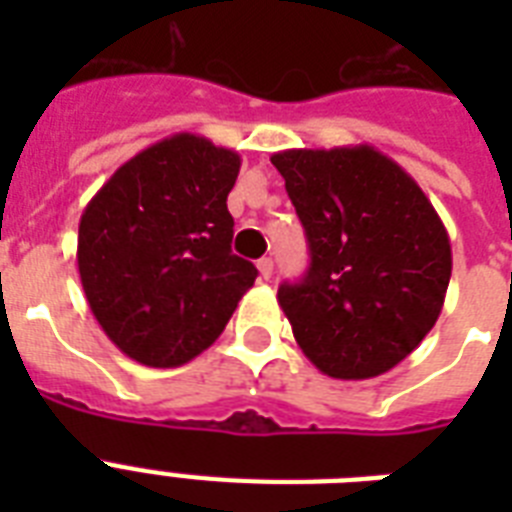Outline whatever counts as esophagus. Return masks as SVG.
Returning <instances> with one entry per match:
<instances>
[{
  "label": "esophagus",
  "instance_id": "34e87169",
  "mask_svg": "<svg viewBox=\"0 0 512 512\" xmlns=\"http://www.w3.org/2000/svg\"><path fill=\"white\" fill-rule=\"evenodd\" d=\"M257 271H260V276H263V279H271V276H273V260H271V257H260V260H257Z\"/></svg>",
  "mask_w": 512,
  "mask_h": 512
}]
</instances>
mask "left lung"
Segmentation results:
<instances>
[{"mask_svg": "<svg viewBox=\"0 0 512 512\" xmlns=\"http://www.w3.org/2000/svg\"><path fill=\"white\" fill-rule=\"evenodd\" d=\"M271 162L311 249L303 279L279 287L297 345L337 380L388 372L444 308L452 247L441 217L372 146L289 148Z\"/></svg>", "mask_w": 512, "mask_h": 512, "instance_id": "obj_1", "label": "left lung"}]
</instances>
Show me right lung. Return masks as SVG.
Segmentation results:
<instances>
[{"mask_svg":"<svg viewBox=\"0 0 512 512\" xmlns=\"http://www.w3.org/2000/svg\"><path fill=\"white\" fill-rule=\"evenodd\" d=\"M241 156L180 132L108 177L79 220V279L116 348L183 366L220 337L257 268L233 255L228 193Z\"/></svg>","mask_w":512,"mask_h":512,"instance_id":"1","label":"right lung"}]
</instances>
